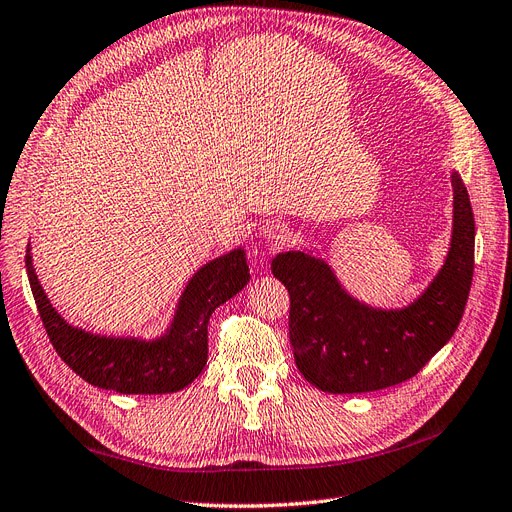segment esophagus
<instances>
[{"instance_id":"esophagus-1","label":"esophagus","mask_w":512,"mask_h":512,"mask_svg":"<svg viewBox=\"0 0 512 512\" xmlns=\"http://www.w3.org/2000/svg\"><path fill=\"white\" fill-rule=\"evenodd\" d=\"M263 236L274 244H280L286 238V228L282 224H268L263 228Z\"/></svg>"}]
</instances>
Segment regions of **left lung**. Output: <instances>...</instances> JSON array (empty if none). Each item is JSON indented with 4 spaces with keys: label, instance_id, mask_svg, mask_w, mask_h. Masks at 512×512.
I'll return each instance as SVG.
<instances>
[{
    "label": "left lung",
    "instance_id": "obj_1",
    "mask_svg": "<svg viewBox=\"0 0 512 512\" xmlns=\"http://www.w3.org/2000/svg\"><path fill=\"white\" fill-rule=\"evenodd\" d=\"M452 238L441 270L412 303L372 307L351 297L314 251H286L272 274L288 288V332L299 372L326 393H366L404 383L456 332L475 265V217L458 171H452Z\"/></svg>",
    "mask_w": 512,
    "mask_h": 512
}]
</instances>
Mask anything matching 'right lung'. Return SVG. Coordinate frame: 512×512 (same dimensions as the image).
<instances>
[{
  "instance_id": "obj_1",
  "label": "right lung",
  "mask_w": 512,
  "mask_h": 512,
  "mask_svg": "<svg viewBox=\"0 0 512 512\" xmlns=\"http://www.w3.org/2000/svg\"><path fill=\"white\" fill-rule=\"evenodd\" d=\"M27 274L43 326L64 364L94 387L127 395H161L188 387L207 366L211 314L251 280L242 247L207 261L188 280L163 335L142 339L96 335L66 322L39 284L31 244Z\"/></svg>"
}]
</instances>
